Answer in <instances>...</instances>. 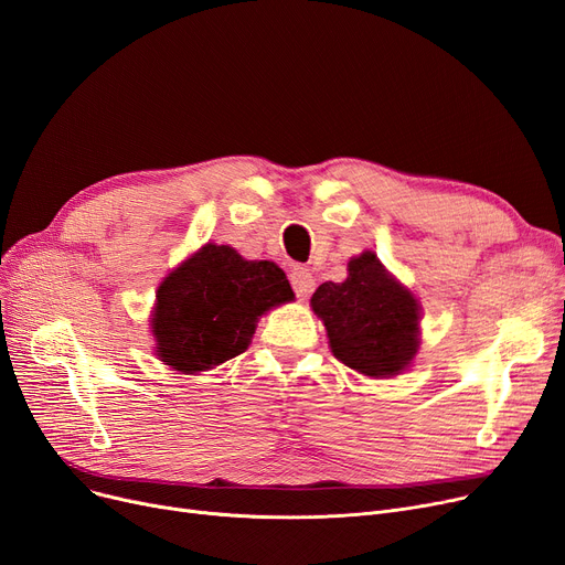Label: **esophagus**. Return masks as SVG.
Returning <instances> with one entry per match:
<instances>
[{
	"mask_svg": "<svg viewBox=\"0 0 565 565\" xmlns=\"http://www.w3.org/2000/svg\"><path fill=\"white\" fill-rule=\"evenodd\" d=\"M290 284H292V290H296V296L300 300H307L311 292H313V286H316V279L311 277V273H307V269L302 267H296L290 273Z\"/></svg>",
	"mask_w": 565,
	"mask_h": 565,
	"instance_id": "esophagus-1",
	"label": "esophagus"
}]
</instances>
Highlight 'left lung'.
I'll list each match as a JSON object with an SVG mask.
<instances>
[{
    "label": "left lung",
    "mask_w": 565,
    "mask_h": 565,
    "mask_svg": "<svg viewBox=\"0 0 565 565\" xmlns=\"http://www.w3.org/2000/svg\"><path fill=\"white\" fill-rule=\"evenodd\" d=\"M311 307L326 323L334 358L364 376H395L418 353V302L372 252L349 260L347 281L318 286Z\"/></svg>",
    "instance_id": "left-lung-1"
}]
</instances>
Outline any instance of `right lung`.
<instances>
[{
    "label": "right lung",
    "instance_id": "add662e5",
    "mask_svg": "<svg viewBox=\"0 0 565 565\" xmlns=\"http://www.w3.org/2000/svg\"><path fill=\"white\" fill-rule=\"evenodd\" d=\"M288 300L290 284L275 263L205 244L157 290V355L182 374L210 370L244 353L258 316Z\"/></svg>",
    "mask_w": 565,
    "mask_h": 565
}]
</instances>
